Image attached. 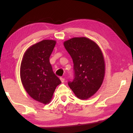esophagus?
Masks as SVG:
<instances>
[{
	"label": "esophagus",
	"mask_w": 133,
	"mask_h": 133,
	"mask_svg": "<svg viewBox=\"0 0 133 133\" xmlns=\"http://www.w3.org/2000/svg\"><path fill=\"white\" fill-rule=\"evenodd\" d=\"M60 80H61V82H62V83H63V82H64V80H65L64 78H63V77H60Z\"/></svg>",
	"instance_id": "obj_1"
}]
</instances>
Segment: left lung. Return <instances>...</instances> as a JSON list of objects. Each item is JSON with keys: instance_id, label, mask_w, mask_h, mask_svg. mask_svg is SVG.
<instances>
[{"instance_id": "obj_1", "label": "left lung", "mask_w": 133, "mask_h": 133, "mask_svg": "<svg viewBox=\"0 0 133 133\" xmlns=\"http://www.w3.org/2000/svg\"><path fill=\"white\" fill-rule=\"evenodd\" d=\"M64 46L73 62L74 77L68 85L80 99H87L102 85L105 73L104 60L98 45L86 37H75Z\"/></svg>"}]
</instances>
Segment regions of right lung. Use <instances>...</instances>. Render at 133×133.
<instances>
[{"instance_id": "1", "label": "right lung", "mask_w": 133, "mask_h": 133, "mask_svg": "<svg viewBox=\"0 0 133 133\" xmlns=\"http://www.w3.org/2000/svg\"><path fill=\"white\" fill-rule=\"evenodd\" d=\"M56 44L53 40H44L26 51L21 67V78L31 97L43 104L50 102L61 81L53 71L49 58Z\"/></svg>"}]
</instances>
